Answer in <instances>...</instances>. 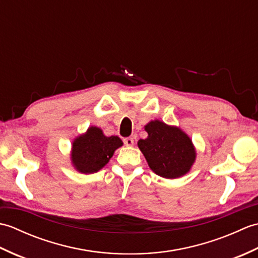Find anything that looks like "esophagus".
I'll list each match as a JSON object with an SVG mask.
<instances>
[{
    "instance_id": "obj_1",
    "label": "esophagus",
    "mask_w": 258,
    "mask_h": 258,
    "mask_svg": "<svg viewBox=\"0 0 258 258\" xmlns=\"http://www.w3.org/2000/svg\"><path fill=\"white\" fill-rule=\"evenodd\" d=\"M123 142L126 146H133V144H134L133 138H126L123 140Z\"/></svg>"
}]
</instances>
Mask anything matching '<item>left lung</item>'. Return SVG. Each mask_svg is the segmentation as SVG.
<instances>
[{
  "instance_id": "left-lung-1",
  "label": "left lung",
  "mask_w": 258,
  "mask_h": 258,
  "mask_svg": "<svg viewBox=\"0 0 258 258\" xmlns=\"http://www.w3.org/2000/svg\"><path fill=\"white\" fill-rule=\"evenodd\" d=\"M145 131L149 136L138 142L150 168L164 178H178L189 172L196 158L189 136L176 126L151 120Z\"/></svg>"
}]
</instances>
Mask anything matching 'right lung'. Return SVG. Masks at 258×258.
Wrapping results in <instances>:
<instances>
[{"instance_id": "add662e5", "label": "right lung", "mask_w": 258, "mask_h": 258, "mask_svg": "<svg viewBox=\"0 0 258 258\" xmlns=\"http://www.w3.org/2000/svg\"><path fill=\"white\" fill-rule=\"evenodd\" d=\"M123 145L118 136H105L96 126L78 136L72 144L71 160L76 171L92 174L100 171L111 160L114 152Z\"/></svg>"}]
</instances>
